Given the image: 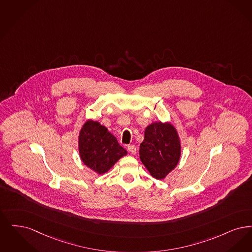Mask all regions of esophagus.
I'll list each match as a JSON object with an SVG mask.
<instances>
[{
  "label": "esophagus",
  "mask_w": 252,
  "mask_h": 252,
  "mask_svg": "<svg viewBox=\"0 0 252 252\" xmlns=\"http://www.w3.org/2000/svg\"><path fill=\"white\" fill-rule=\"evenodd\" d=\"M128 151L132 154H136V152H137V149H136V147L134 146V145H129L128 146Z\"/></svg>",
  "instance_id": "esophagus-1"
}]
</instances>
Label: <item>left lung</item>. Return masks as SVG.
<instances>
[{
  "mask_svg": "<svg viewBox=\"0 0 252 252\" xmlns=\"http://www.w3.org/2000/svg\"><path fill=\"white\" fill-rule=\"evenodd\" d=\"M140 160L153 177L162 180L179 163L181 143L170 123L154 122L145 130L140 144Z\"/></svg>",
  "mask_w": 252,
  "mask_h": 252,
  "instance_id": "8db88e82",
  "label": "left lung"
}]
</instances>
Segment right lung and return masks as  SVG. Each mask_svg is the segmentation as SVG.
I'll use <instances>...</instances> for the list:
<instances>
[{
  "instance_id": "right-lung-1",
  "label": "right lung",
  "mask_w": 252,
  "mask_h": 252,
  "mask_svg": "<svg viewBox=\"0 0 252 252\" xmlns=\"http://www.w3.org/2000/svg\"><path fill=\"white\" fill-rule=\"evenodd\" d=\"M79 153L84 164L98 174L108 171L119 159L127 154L104 126L92 121H87L81 130Z\"/></svg>"
}]
</instances>
